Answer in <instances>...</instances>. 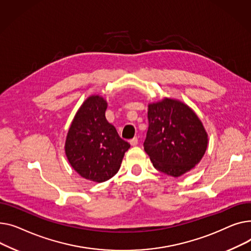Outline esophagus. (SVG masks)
Here are the masks:
<instances>
[{
  "label": "esophagus",
  "mask_w": 251,
  "mask_h": 251,
  "mask_svg": "<svg viewBox=\"0 0 251 251\" xmlns=\"http://www.w3.org/2000/svg\"><path fill=\"white\" fill-rule=\"evenodd\" d=\"M138 138H134V139H131L130 141H129V144H130V146H137L138 145Z\"/></svg>",
  "instance_id": "esophagus-1"
}]
</instances>
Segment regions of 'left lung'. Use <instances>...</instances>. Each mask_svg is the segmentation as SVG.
Here are the masks:
<instances>
[{"mask_svg": "<svg viewBox=\"0 0 251 251\" xmlns=\"http://www.w3.org/2000/svg\"><path fill=\"white\" fill-rule=\"evenodd\" d=\"M148 121L144 150L157 170L178 177L200 163L208 135L193 109L181 101L164 98L149 104Z\"/></svg>", "mask_w": 251, "mask_h": 251, "instance_id": "left-lung-1", "label": "left lung"}]
</instances>
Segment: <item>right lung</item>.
I'll return each mask as SVG.
<instances>
[{"label":"right lung","instance_id":"1","mask_svg":"<svg viewBox=\"0 0 251 251\" xmlns=\"http://www.w3.org/2000/svg\"><path fill=\"white\" fill-rule=\"evenodd\" d=\"M107 102L99 95L88 97L69 128L65 151L71 166L82 177L106 181L120 170L129 144L105 117Z\"/></svg>","mask_w":251,"mask_h":251}]
</instances>
